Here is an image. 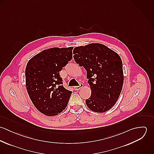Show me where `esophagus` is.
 I'll return each instance as SVG.
<instances>
[{"label":"esophagus","instance_id":"1","mask_svg":"<svg viewBox=\"0 0 154 154\" xmlns=\"http://www.w3.org/2000/svg\"><path fill=\"white\" fill-rule=\"evenodd\" d=\"M83 87H84V85H83L82 84H81L79 85V86L75 87H74V89H75V90H79V89H80L81 88H82Z\"/></svg>","mask_w":154,"mask_h":154}]
</instances>
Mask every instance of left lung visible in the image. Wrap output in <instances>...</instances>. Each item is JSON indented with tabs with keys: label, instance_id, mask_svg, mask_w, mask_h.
<instances>
[{
	"label": "left lung",
	"instance_id": "left-lung-1",
	"mask_svg": "<svg viewBox=\"0 0 154 154\" xmlns=\"http://www.w3.org/2000/svg\"><path fill=\"white\" fill-rule=\"evenodd\" d=\"M74 60L87 70L91 97L85 100L88 108L96 112L111 109L119 98L124 82L120 56L104 44L90 43L76 47Z\"/></svg>",
	"mask_w": 154,
	"mask_h": 154
}]
</instances>
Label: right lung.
Here are the masks:
<instances>
[{"label":"right lung","instance_id":"obj_1","mask_svg":"<svg viewBox=\"0 0 154 154\" xmlns=\"http://www.w3.org/2000/svg\"><path fill=\"white\" fill-rule=\"evenodd\" d=\"M73 48L44 50L27 63L26 91L35 108L44 115H58L67 106L72 92L63 86L59 72L72 59Z\"/></svg>","mask_w":154,"mask_h":154}]
</instances>
